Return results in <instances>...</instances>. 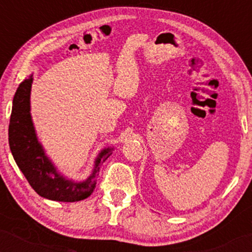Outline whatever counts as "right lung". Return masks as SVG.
<instances>
[{
	"label": "right lung",
	"instance_id": "add662e5",
	"mask_svg": "<svg viewBox=\"0 0 252 252\" xmlns=\"http://www.w3.org/2000/svg\"><path fill=\"white\" fill-rule=\"evenodd\" d=\"M33 78L19 85L13 99L9 122V146L14 160L25 178L39 195L56 201H80L90 196L96 186L99 166L111 155L112 149L100 153L94 173L86 181L76 184L65 180L57 173L53 164L37 142L30 114V96Z\"/></svg>",
	"mask_w": 252,
	"mask_h": 252
}]
</instances>
